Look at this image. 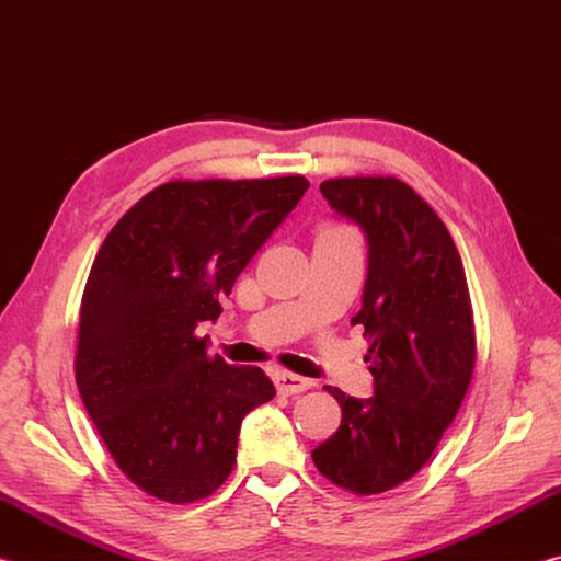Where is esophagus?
<instances>
[{
	"label": "esophagus",
	"instance_id": "34e87169",
	"mask_svg": "<svg viewBox=\"0 0 561 561\" xmlns=\"http://www.w3.org/2000/svg\"><path fill=\"white\" fill-rule=\"evenodd\" d=\"M274 383H277V391H279L282 396L304 393V391H309L311 386H314V381H309V378L297 376V374H287V371L277 374V378H274Z\"/></svg>",
	"mask_w": 561,
	"mask_h": 561
}]
</instances>
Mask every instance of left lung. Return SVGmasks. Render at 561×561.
<instances>
[{"instance_id":"1","label":"left lung","mask_w":561,"mask_h":561,"mask_svg":"<svg viewBox=\"0 0 561 561\" xmlns=\"http://www.w3.org/2000/svg\"><path fill=\"white\" fill-rule=\"evenodd\" d=\"M321 195L368 242L364 304L351 324L371 341L374 396L327 386L341 425L311 458L334 485L378 495L428 462L468 393L478 351L468 279L448 227L403 180L334 178Z\"/></svg>"}]
</instances>
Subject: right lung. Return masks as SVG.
<instances>
[{"mask_svg":"<svg viewBox=\"0 0 561 561\" xmlns=\"http://www.w3.org/2000/svg\"><path fill=\"white\" fill-rule=\"evenodd\" d=\"M309 180H173L121 217L81 299L76 386L121 472L185 505L230 478L242 417L274 398L257 366L207 356L201 321L287 217Z\"/></svg>","mask_w":561,"mask_h":561,"instance_id":"1","label":"right lung"}]
</instances>
